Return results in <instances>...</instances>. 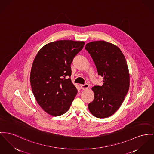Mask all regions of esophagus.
<instances>
[{
  "label": "esophagus",
  "mask_w": 154,
  "mask_h": 154,
  "mask_svg": "<svg viewBox=\"0 0 154 154\" xmlns=\"http://www.w3.org/2000/svg\"><path fill=\"white\" fill-rule=\"evenodd\" d=\"M81 88L82 89V90H86L88 89L89 88V85L87 83H85L83 85H80Z\"/></svg>",
  "instance_id": "obj_1"
}]
</instances>
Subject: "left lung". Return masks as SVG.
Segmentation results:
<instances>
[{"label": "left lung", "instance_id": "1", "mask_svg": "<svg viewBox=\"0 0 154 154\" xmlns=\"http://www.w3.org/2000/svg\"><path fill=\"white\" fill-rule=\"evenodd\" d=\"M85 48L92 58L98 75L103 77V85L92 88L94 97L88 108L94 116L106 118L117 112L128 91L127 62L120 48L106 41H92Z\"/></svg>", "mask_w": 154, "mask_h": 154}]
</instances>
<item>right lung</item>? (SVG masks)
<instances>
[{
	"mask_svg": "<svg viewBox=\"0 0 154 154\" xmlns=\"http://www.w3.org/2000/svg\"><path fill=\"white\" fill-rule=\"evenodd\" d=\"M83 41L60 40L48 43L37 53L30 73L32 91L46 113L58 116L66 112L78 91L70 78L74 57Z\"/></svg>",
	"mask_w": 154,
	"mask_h": 154,
	"instance_id": "right-lung-1",
	"label": "right lung"
}]
</instances>
